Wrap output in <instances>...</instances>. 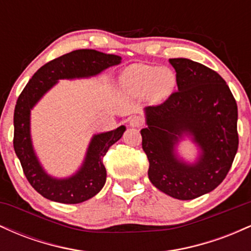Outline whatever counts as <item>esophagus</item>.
I'll use <instances>...</instances> for the list:
<instances>
[{
  "instance_id": "obj_1",
  "label": "esophagus",
  "mask_w": 251,
  "mask_h": 251,
  "mask_svg": "<svg viewBox=\"0 0 251 251\" xmlns=\"http://www.w3.org/2000/svg\"><path fill=\"white\" fill-rule=\"evenodd\" d=\"M128 123H129V126H131V127H140V126L143 125V118L134 116V117L129 118Z\"/></svg>"
}]
</instances>
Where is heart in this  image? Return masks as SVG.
Here are the masks:
<instances>
[{
    "instance_id": "b5f03b06",
    "label": "heart",
    "mask_w": 251,
    "mask_h": 251,
    "mask_svg": "<svg viewBox=\"0 0 251 251\" xmlns=\"http://www.w3.org/2000/svg\"><path fill=\"white\" fill-rule=\"evenodd\" d=\"M120 86L129 96L143 97L150 94L154 100L166 99L174 92L176 86L175 72L166 67L135 63L120 76Z\"/></svg>"
}]
</instances>
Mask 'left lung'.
Wrapping results in <instances>:
<instances>
[{
    "label": "left lung",
    "instance_id": "8db88e82",
    "mask_svg": "<svg viewBox=\"0 0 251 251\" xmlns=\"http://www.w3.org/2000/svg\"><path fill=\"white\" fill-rule=\"evenodd\" d=\"M169 62L178 91L160 105L145 108L142 146L151 183L164 194L189 201L215 190L231 168L238 149L237 103L217 72L184 57ZM184 135L200 149L195 163L176 152Z\"/></svg>",
    "mask_w": 251,
    "mask_h": 251
}]
</instances>
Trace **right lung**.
I'll use <instances>...</instances> for the list:
<instances>
[{"label":"right lung","mask_w":251,"mask_h":251,"mask_svg":"<svg viewBox=\"0 0 251 251\" xmlns=\"http://www.w3.org/2000/svg\"><path fill=\"white\" fill-rule=\"evenodd\" d=\"M122 57L94 50H77L46 63L34 74L20 94L14 111V150L30 185L50 201L77 204L94 197L105 185L106 169L102 158L108 149L123 137L124 125L113 131L94 134L82 165L67 178L48 175L34 151L30 135V111L60 79L96 76Z\"/></svg>","instance_id":"add662e5"}]
</instances>
